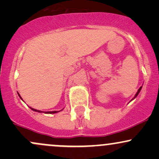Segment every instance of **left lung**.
<instances>
[{
	"label": "left lung",
	"instance_id": "1",
	"mask_svg": "<svg viewBox=\"0 0 159 159\" xmlns=\"http://www.w3.org/2000/svg\"><path fill=\"white\" fill-rule=\"evenodd\" d=\"M141 88H142V87H140V88H139V89H138V92H137V93H136V95H135V96H134V98H136V96H138V94H139V93H140V90H141Z\"/></svg>",
	"mask_w": 159,
	"mask_h": 159
}]
</instances>
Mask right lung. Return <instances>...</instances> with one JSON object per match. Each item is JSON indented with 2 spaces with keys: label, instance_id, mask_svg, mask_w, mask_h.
Listing matches in <instances>:
<instances>
[{
  "label": "right lung",
  "instance_id": "add662e5",
  "mask_svg": "<svg viewBox=\"0 0 159 159\" xmlns=\"http://www.w3.org/2000/svg\"><path fill=\"white\" fill-rule=\"evenodd\" d=\"M19 94V97L21 98V96H20V95H19V93H18ZM21 99H22V98H21ZM30 109H31V110H33V111H36V112H43V111H38V110H36V109H34V108H32V107H30ZM58 111H47V112H45V114H55V113H57Z\"/></svg>",
  "mask_w": 159,
  "mask_h": 159
}]
</instances>
